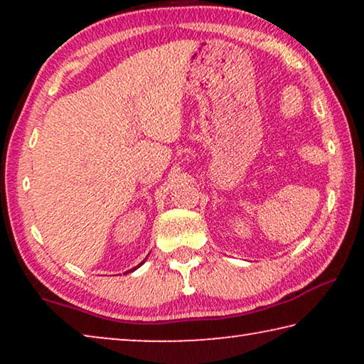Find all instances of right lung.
Wrapping results in <instances>:
<instances>
[{"label":"right lung","instance_id":"1","mask_svg":"<svg viewBox=\"0 0 364 364\" xmlns=\"http://www.w3.org/2000/svg\"><path fill=\"white\" fill-rule=\"evenodd\" d=\"M143 263H144V262H141V263L138 264V267H134V268H133V269H130V271H134V269H136V268H139V267H141V264H143Z\"/></svg>","mask_w":364,"mask_h":364}]
</instances>
